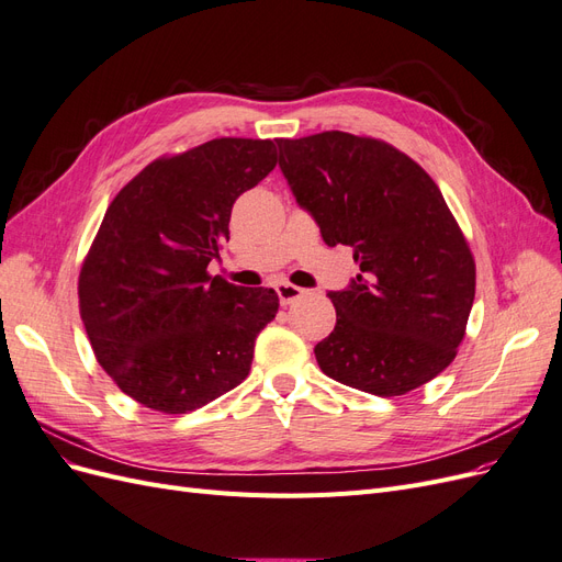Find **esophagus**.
I'll return each mask as SVG.
<instances>
[{"mask_svg": "<svg viewBox=\"0 0 562 562\" xmlns=\"http://www.w3.org/2000/svg\"><path fill=\"white\" fill-rule=\"evenodd\" d=\"M274 291H277L281 304H291V302H295L297 297L304 295V291H302L300 285H293V283H288V281H279L274 285Z\"/></svg>", "mask_w": 562, "mask_h": 562, "instance_id": "obj_1", "label": "esophagus"}]
</instances>
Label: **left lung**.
<instances>
[{
    "instance_id": "obj_1",
    "label": "left lung",
    "mask_w": 562,
    "mask_h": 562,
    "mask_svg": "<svg viewBox=\"0 0 562 562\" xmlns=\"http://www.w3.org/2000/svg\"><path fill=\"white\" fill-rule=\"evenodd\" d=\"M277 145L300 209L361 269L328 293L337 323L314 347L318 368L384 398L427 384L452 363L475 295L473 255L438 184L375 138L326 131Z\"/></svg>"
}]
</instances>
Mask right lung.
Returning <instances> with one entry per match:
<instances>
[{
  "label": "right lung",
  "instance_id": "right-lung-1",
  "mask_svg": "<svg viewBox=\"0 0 562 562\" xmlns=\"http://www.w3.org/2000/svg\"><path fill=\"white\" fill-rule=\"evenodd\" d=\"M274 166L271 140L217 138L151 161L110 203L79 312L98 363L145 407L182 415L246 380L279 295L206 267L229 241L234 201Z\"/></svg>",
  "mask_w": 562,
  "mask_h": 562
}]
</instances>
